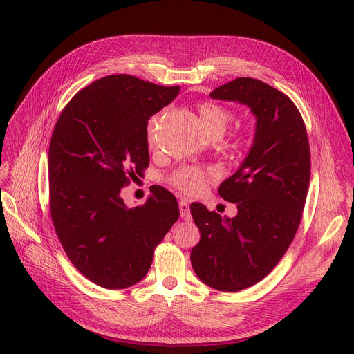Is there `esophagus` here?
<instances>
[{
  "label": "esophagus",
  "instance_id": "esophagus-1",
  "mask_svg": "<svg viewBox=\"0 0 354 354\" xmlns=\"http://www.w3.org/2000/svg\"><path fill=\"white\" fill-rule=\"evenodd\" d=\"M179 211H180V218L183 221H191L192 219L191 212H189V203H188V201L180 199V202H179Z\"/></svg>",
  "mask_w": 354,
  "mask_h": 354
}]
</instances>
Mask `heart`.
Listing matches in <instances>:
<instances>
[{
  "label": "heart",
  "mask_w": 354,
  "mask_h": 354,
  "mask_svg": "<svg viewBox=\"0 0 354 354\" xmlns=\"http://www.w3.org/2000/svg\"><path fill=\"white\" fill-rule=\"evenodd\" d=\"M198 116L203 129L212 136H221L224 130L232 120L231 111L212 102H202L198 104ZM156 127V118H152L147 124V142L149 145L153 143ZM211 172L202 169L199 166H185L178 169L171 176V183L175 188L185 194H196L203 187V183L209 178Z\"/></svg>",
  "instance_id": "b5f03b06"
}]
</instances>
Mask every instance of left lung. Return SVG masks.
I'll return each mask as SVG.
<instances>
[{
  "instance_id": "left-lung-1",
  "label": "left lung",
  "mask_w": 354,
  "mask_h": 354,
  "mask_svg": "<svg viewBox=\"0 0 354 354\" xmlns=\"http://www.w3.org/2000/svg\"><path fill=\"white\" fill-rule=\"evenodd\" d=\"M211 97L247 104L257 118L248 156L218 189L238 214L221 216L191 203L201 232L191 251L192 268L207 286L235 292L266 278L292 243L310 183V145L292 100L261 80L238 77Z\"/></svg>"
}]
</instances>
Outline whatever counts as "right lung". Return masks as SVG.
I'll list each match as a JSON object with an SVG mask.
<instances>
[{
    "label": "right lung",
    "mask_w": 354,
    "mask_h": 354,
    "mask_svg": "<svg viewBox=\"0 0 354 354\" xmlns=\"http://www.w3.org/2000/svg\"><path fill=\"white\" fill-rule=\"evenodd\" d=\"M179 90L111 74L80 90L54 126L48 149L53 225L71 264L103 288L139 283L179 218L176 198L158 185L140 207L127 208L120 196L149 166L147 120Z\"/></svg>",
    "instance_id": "obj_1"
}]
</instances>
